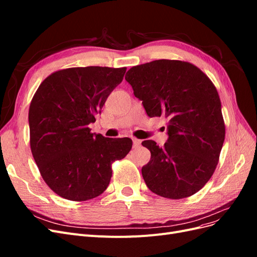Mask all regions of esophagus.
I'll use <instances>...</instances> for the list:
<instances>
[{
    "label": "esophagus",
    "instance_id": "obj_1",
    "mask_svg": "<svg viewBox=\"0 0 257 257\" xmlns=\"http://www.w3.org/2000/svg\"><path fill=\"white\" fill-rule=\"evenodd\" d=\"M141 144H142V142L139 141V139H137V138H133V147L135 148V149H136V148H139V147H141Z\"/></svg>",
    "mask_w": 257,
    "mask_h": 257
}]
</instances>
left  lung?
Listing matches in <instances>:
<instances>
[{"instance_id":"1","label":"left lung","mask_w":257,"mask_h":257,"mask_svg":"<svg viewBox=\"0 0 257 257\" xmlns=\"http://www.w3.org/2000/svg\"><path fill=\"white\" fill-rule=\"evenodd\" d=\"M125 80L147 114L165 115L168 141L142 145L151 152L142 169L150 191L181 199L197 193L212 177L225 139L221 100L213 82L190 62L155 60L130 68Z\"/></svg>"}]
</instances>
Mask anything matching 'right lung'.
<instances>
[{"mask_svg": "<svg viewBox=\"0 0 257 257\" xmlns=\"http://www.w3.org/2000/svg\"><path fill=\"white\" fill-rule=\"evenodd\" d=\"M126 67H71L49 75L29 109L30 146L41 176L59 196L84 201L100 195L110 182L111 165L131 151V138L91 133L108 95Z\"/></svg>", "mask_w": 257, "mask_h": 257, "instance_id": "right-lung-1", "label": "right lung"}]
</instances>
